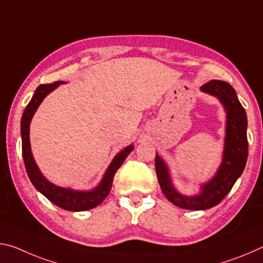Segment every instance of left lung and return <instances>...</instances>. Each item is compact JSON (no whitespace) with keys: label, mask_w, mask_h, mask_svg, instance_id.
Wrapping results in <instances>:
<instances>
[{"label":"left lung","mask_w":263,"mask_h":263,"mask_svg":"<svg viewBox=\"0 0 263 263\" xmlns=\"http://www.w3.org/2000/svg\"><path fill=\"white\" fill-rule=\"evenodd\" d=\"M201 90L217 97L226 111V135L222 161L216 175L202 184L201 193L184 196L172 183L166 162L155 155V171L162 193L176 206L186 210H206L219 204L242 174L248 157L247 116L233 87L220 80H211L203 84Z\"/></svg>","instance_id":"left-lung-1"}]
</instances>
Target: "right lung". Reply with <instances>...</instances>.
Returning a JSON list of instances; mask_svg holds the SVG:
<instances>
[{
	"instance_id": "obj_1",
	"label": "right lung",
	"mask_w": 263,
	"mask_h": 263,
	"mask_svg": "<svg viewBox=\"0 0 263 263\" xmlns=\"http://www.w3.org/2000/svg\"><path fill=\"white\" fill-rule=\"evenodd\" d=\"M62 81H57L50 84H41L35 89L32 99L26 105V108L21 119V135H22V152H23V159L26 173H28L30 181L32 182L34 188L39 193H42L45 197L54 203L64 210L68 211H86L89 209H92L99 205L104 201V198L109 195L111 186H112L114 177L118 168L122 166L124 160L126 159L128 154L131 153L135 146L130 145L126 148H124L122 152H119L111 161L110 166L106 169L103 179L100 182V184L90 191H81L73 190L70 188H61L55 184L51 183L43 176L42 172L34 162L32 152H31L30 146V123L32 119L35 110L41 105L43 100L50 94L52 90H54L57 87H59Z\"/></svg>"
}]
</instances>
